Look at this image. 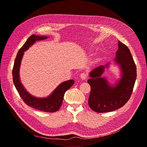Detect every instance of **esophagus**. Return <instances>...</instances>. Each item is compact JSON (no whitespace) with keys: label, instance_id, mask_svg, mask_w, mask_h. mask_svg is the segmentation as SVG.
<instances>
[{"label":"esophagus","instance_id":"1","mask_svg":"<svg viewBox=\"0 0 147 147\" xmlns=\"http://www.w3.org/2000/svg\"><path fill=\"white\" fill-rule=\"evenodd\" d=\"M80 78L82 79V80H86L87 79V74L85 73H82L81 74H80Z\"/></svg>","mask_w":147,"mask_h":147}]
</instances>
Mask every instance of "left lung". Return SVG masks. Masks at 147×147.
Returning <instances> with one entry per match:
<instances>
[{"mask_svg":"<svg viewBox=\"0 0 147 147\" xmlns=\"http://www.w3.org/2000/svg\"><path fill=\"white\" fill-rule=\"evenodd\" d=\"M121 71V78L114 85L110 84L106 77H102L110 63L95 68L89 73L87 80L91 91L89 103L96 112H108L124 106L130 98L136 79V67L128 47L118 41V50L113 60Z\"/></svg>","mask_w":147,"mask_h":147,"instance_id":"8db88e82","label":"left lung"}]
</instances>
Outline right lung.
Masks as SVG:
<instances>
[{"label":"right lung","mask_w":147,"mask_h":147,"mask_svg":"<svg viewBox=\"0 0 147 147\" xmlns=\"http://www.w3.org/2000/svg\"><path fill=\"white\" fill-rule=\"evenodd\" d=\"M48 38V36H37L34 34L29 37L23 46L19 49L16 55L12 70V76L13 82L18 93L27 105L41 111L55 112L60 108L65 92L73 85L74 80H69L61 83L47 97H36L27 92L19 77V69L24 52L36 41L45 40Z\"/></svg>","instance_id":"right-lung-1"}]
</instances>
